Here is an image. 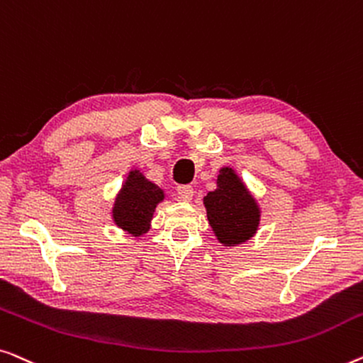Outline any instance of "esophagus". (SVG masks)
<instances>
[{
  "label": "esophagus",
  "instance_id": "obj_1",
  "mask_svg": "<svg viewBox=\"0 0 363 363\" xmlns=\"http://www.w3.org/2000/svg\"><path fill=\"white\" fill-rule=\"evenodd\" d=\"M194 197V189L192 186H179L177 187V199L182 202H189L192 201Z\"/></svg>",
  "mask_w": 363,
  "mask_h": 363
}]
</instances>
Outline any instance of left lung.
Returning <instances> with one entry per match:
<instances>
[{"label":"left lung","mask_w":363,"mask_h":363,"mask_svg":"<svg viewBox=\"0 0 363 363\" xmlns=\"http://www.w3.org/2000/svg\"><path fill=\"white\" fill-rule=\"evenodd\" d=\"M207 218L217 240L235 247L253 237L259 225V207L232 167H222L217 189L203 197Z\"/></svg>","instance_id":"1"}]
</instances>
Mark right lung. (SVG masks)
Listing matches in <instances>:
<instances>
[{
	"mask_svg": "<svg viewBox=\"0 0 363 363\" xmlns=\"http://www.w3.org/2000/svg\"><path fill=\"white\" fill-rule=\"evenodd\" d=\"M162 199L164 191L161 187L147 181L141 171L133 169L115 199L111 217L121 230L140 237L150 230L152 213Z\"/></svg>",
	"mask_w": 363,
	"mask_h": 363,
	"instance_id": "obj_1",
	"label": "right lung"
}]
</instances>
